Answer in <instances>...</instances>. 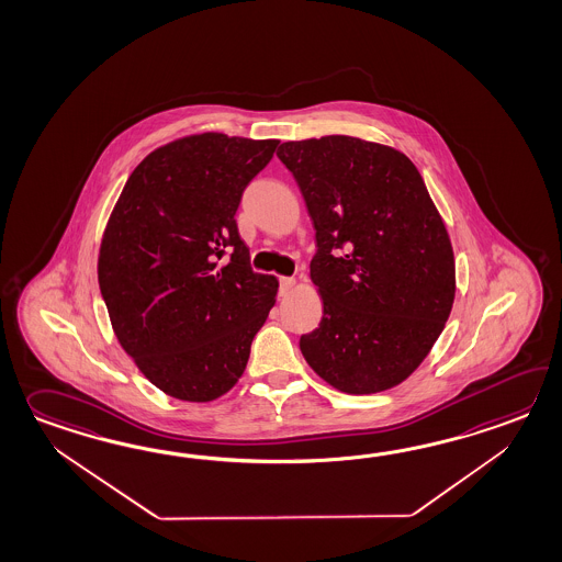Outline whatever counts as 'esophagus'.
Returning <instances> with one entry per match:
<instances>
[{
    "label": "esophagus",
    "instance_id": "1",
    "mask_svg": "<svg viewBox=\"0 0 562 562\" xmlns=\"http://www.w3.org/2000/svg\"><path fill=\"white\" fill-rule=\"evenodd\" d=\"M292 286H294V278H286V276L280 278V294H282V296L288 294V292L292 290Z\"/></svg>",
    "mask_w": 562,
    "mask_h": 562
}]
</instances>
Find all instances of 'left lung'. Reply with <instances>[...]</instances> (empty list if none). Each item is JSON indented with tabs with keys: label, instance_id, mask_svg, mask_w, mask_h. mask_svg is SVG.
Returning a JSON list of instances; mask_svg holds the SVG:
<instances>
[{
	"label": "left lung",
	"instance_id": "left-lung-1",
	"mask_svg": "<svg viewBox=\"0 0 562 562\" xmlns=\"http://www.w3.org/2000/svg\"><path fill=\"white\" fill-rule=\"evenodd\" d=\"M312 225L323 321L300 337L314 373L350 395L400 385L448 321L456 262L424 179L403 153L347 135L288 140Z\"/></svg>",
	"mask_w": 562,
	"mask_h": 562
}]
</instances>
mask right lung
I'll use <instances>...</instances> for the list:
<instances>
[{"mask_svg": "<svg viewBox=\"0 0 562 562\" xmlns=\"http://www.w3.org/2000/svg\"><path fill=\"white\" fill-rule=\"evenodd\" d=\"M280 140L201 133L153 150L104 229L100 294L121 347L175 400H217L250 359L278 280L239 237L244 189Z\"/></svg>", "mask_w": 562, "mask_h": 562, "instance_id": "obj_1", "label": "right lung"}]
</instances>
